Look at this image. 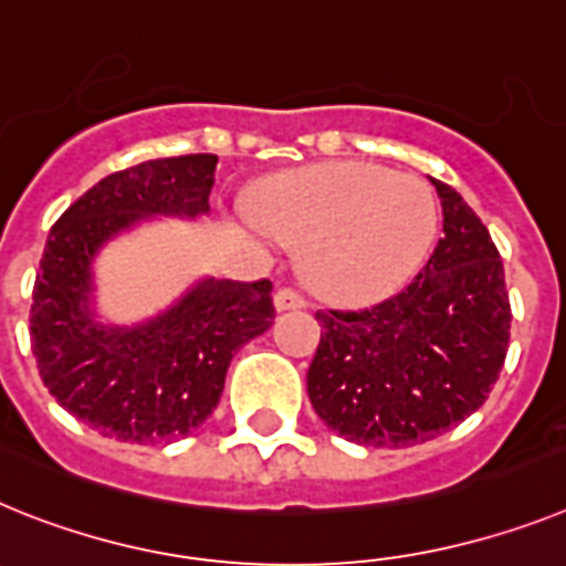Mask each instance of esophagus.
Masks as SVG:
<instances>
[{"label": "esophagus", "mask_w": 566, "mask_h": 566, "mask_svg": "<svg viewBox=\"0 0 566 566\" xmlns=\"http://www.w3.org/2000/svg\"><path fill=\"white\" fill-rule=\"evenodd\" d=\"M306 306V301H303L301 294L294 292V289H277V292H274V308H277V312H289V308H303Z\"/></svg>", "instance_id": "esophagus-1"}]
</instances>
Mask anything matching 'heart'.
I'll return each instance as SVG.
<instances>
[{"label": "heart", "mask_w": 566, "mask_h": 566, "mask_svg": "<svg viewBox=\"0 0 566 566\" xmlns=\"http://www.w3.org/2000/svg\"><path fill=\"white\" fill-rule=\"evenodd\" d=\"M274 240L303 245L312 289L329 301H384L407 286L438 234V200L412 174L375 163H323L274 180L258 200Z\"/></svg>", "instance_id": "1"}]
</instances>
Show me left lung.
Wrapping results in <instances>:
<instances>
[{"label": "left lung", "mask_w": 566, "mask_h": 566, "mask_svg": "<svg viewBox=\"0 0 566 566\" xmlns=\"http://www.w3.org/2000/svg\"><path fill=\"white\" fill-rule=\"evenodd\" d=\"M432 186L443 237L423 272L364 312H317L308 400L326 427L364 447H415L458 427L484 407L510 346L499 249L455 188Z\"/></svg>", "instance_id": "1"}]
</instances>
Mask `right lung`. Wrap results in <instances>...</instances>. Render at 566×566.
Instances as JSON below:
<instances>
[{
	"label": "right lung",
	"mask_w": 566,
	"mask_h": 566,
	"mask_svg": "<svg viewBox=\"0 0 566 566\" xmlns=\"http://www.w3.org/2000/svg\"><path fill=\"white\" fill-rule=\"evenodd\" d=\"M214 171V154H186L108 174L48 234L33 283V357L56 403L105 438L168 443L195 432L220 403L234 352L274 323L269 280L202 277L134 326L96 315L103 245L154 217H206Z\"/></svg>",
	"instance_id": "obj_1"
}]
</instances>
